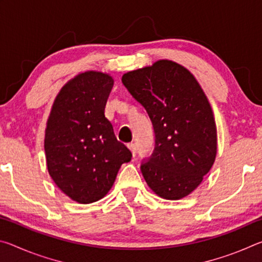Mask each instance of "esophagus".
<instances>
[{"label": "esophagus", "mask_w": 262, "mask_h": 262, "mask_svg": "<svg viewBox=\"0 0 262 262\" xmlns=\"http://www.w3.org/2000/svg\"><path fill=\"white\" fill-rule=\"evenodd\" d=\"M127 147H128V149H129L130 151H132L133 156H135V154H136V145H135L134 143H128Z\"/></svg>", "instance_id": "34e87169"}]
</instances>
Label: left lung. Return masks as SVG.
Returning <instances> with one entry per match:
<instances>
[{
    "mask_svg": "<svg viewBox=\"0 0 262 262\" xmlns=\"http://www.w3.org/2000/svg\"><path fill=\"white\" fill-rule=\"evenodd\" d=\"M129 94L147 111L155 150L141 166L144 180L165 200H180L202 183L217 155L214 113L194 75L171 60L122 75Z\"/></svg>",
    "mask_w": 262,
    "mask_h": 262,
    "instance_id": "left-lung-1",
    "label": "left lung"
}]
</instances>
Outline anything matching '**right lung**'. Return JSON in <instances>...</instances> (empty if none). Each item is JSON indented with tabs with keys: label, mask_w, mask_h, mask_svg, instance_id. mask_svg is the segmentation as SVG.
Returning <instances> with one entry per match:
<instances>
[{
	"label": "right lung",
	"mask_w": 262,
	"mask_h": 262,
	"mask_svg": "<svg viewBox=\"0 0 262 262\" xmlns=\"http://www.w3.org/2000/svg\"><path fill=\"white\" fill-rule=\"evenodd\" d=\"M113 83L107 73H79L61 88L46 123L48 173L68 198L83 205L103 199L132 158L105 118Z\"/></svg>",
	"instance_id": "obj_1"
}]
</instances>
